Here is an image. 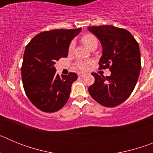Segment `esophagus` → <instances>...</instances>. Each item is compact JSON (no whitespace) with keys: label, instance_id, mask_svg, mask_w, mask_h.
I'll return each mask as SVG.
<instances>
[{"label":"esophagus","instance_id":"esophagus-1","mask_svg":"<svg viewBox=\"0 0 153 153\" xmlns=\"http://www.w3.org/2000/svg\"><path fill=\"white\" fill-rule=\"evenodd\" d=\"M86 75V73H84V72H79V73H78V76H80V77H83V76H85Z\"/></svg>","mask_w":153,"mask_h":153}]
</instances>
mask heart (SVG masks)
Here are the masks:
<instances>
[{"mask_svg":"<svg viewBox=\"0 0 153 153\" xmlns=\"http://www.w3.org/2000/svg\"><path fill=\"white\" fill-rule=\"evenodd\" d=\"M82 41L84 44L87 48L90 47L92 44H97V40L95 36L92 34H86L82 37ZM74 43L72 42L71 44L69 46V52H72L74 51ZM90 62L86 61V60H80L77 63V67L78 68L81 69V70H86L88 68L89 65H90Z\"/></svg>","mask_w":153,"mask_h":153,"instance_id":"1","label":"heart"}]
</instances>
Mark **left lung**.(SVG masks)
<instances>
[{"label":"left lung","instance_id":"obj_1","mask_svg":"<svg viewBox=\"0 0 153 153\" xmlns=\"http://www.w3.org/2000/svg\"><path fill=\"white\" fill-rule=\"evenodd\" d=\"M87 29L102 45L100 68L111 71L106 78L93 73L95 82L88 88L89 93L102 106H117L130 96L137 83L141 70L139 44L129 31L122 28L103 25Z\"/></svg>","mask_w":153,"mask_h":153}]
</instances>
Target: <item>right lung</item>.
<instances>
[{"label": "right lung", "mask_w": 153, "mask_h": 153, "mask_svg": "<svg viewBox=\"0 0 153 153\" xmlns=\"http://www.w3.org/2000/svg\"><path fill=\"white\" fill-rule=\"evenodd\" d=\"M82 28L53 30L35 36L24 51L21 67L23 86L30 102L37 109L53 113L68 101L71 86L77 74H56L55 63L68 56L69 46Z\"/></svg>", "instance_id": "add662e5"}]
</instances>
